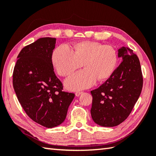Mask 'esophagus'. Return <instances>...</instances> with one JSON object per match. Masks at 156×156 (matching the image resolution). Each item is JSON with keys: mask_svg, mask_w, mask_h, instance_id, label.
Instances as JSON below:
<instances>
[{"mask_svg": "<svg viewBox=\"0 0 156 156\" xmlns=\"http://www.w3.org/2000/svg\"><path fill=\"white\" fill-rule=\"evenodd\" d=\"M81 93H82V91H77V92H76L75 94H76V96H77V97H78L79 95H80V94Z\"/></svg>", "mask_w": 156, "mask_h": 156, "instance_id": "esophagus-1", "label": "esophagus"}]
</instances>
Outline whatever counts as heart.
<instances>
[{"label": "heart", "mask_w": 156, "mask_h": 156, "mask_svg": "<svg viewBox=\"0 0 156 156\" xmlns=\"http://www.w3.org/2000/svg\"><path fill=\"white\" fill-rule=\"evenodd\" d=\"M51 61L58 74L63 77L72 74L82 63L85 69L65 82L68 89L76 90L92 87L97 79L99 81L108 80L114 72L118 55L110 45L83 41L74 46V51L68 45H60L53 51Z\"/></svg>", "instance_id": "b5f03b06"}]
</instances>
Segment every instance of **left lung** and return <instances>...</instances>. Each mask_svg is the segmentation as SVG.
Listing matches in <instances>:
<instances>
[{
	"instance_id": "1",
	"label": "left lung",
	"mask_w": 156,
	"mask_h": 156,
	"mask_svg": "<svg viewBox=\"0 0 156 156\" xmlns=\"http://www.w3.org/2000/svg\"><path fill=\"white\" fill-rule=\"evenodd\" d=\"M122 62L104 83L90 91L93 96L91 116L102 126H118L132 112L141 94L143 74L136 55L129 48L118 50Z\"/></svg>"
}]
</instances>
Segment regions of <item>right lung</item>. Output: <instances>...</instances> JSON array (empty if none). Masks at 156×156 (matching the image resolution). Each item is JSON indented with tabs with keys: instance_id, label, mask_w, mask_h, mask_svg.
<instances>
[{
	"instance_id": "right-lung-1",
	"label": "right lung",
	"mask_w": 156,
	"mask_h": 156,
	"mask_svg": "<svg viewBox=\"0 0 156 156\" xmlns=\"http://www.w3.org/2000/svg\"><path fill=\"white\" fill-rule=\"evenodd\" d=\"M56 38L38 39L23 47L17 56L13 85L18 101L33 121L53 128L65 120L74 93L63 91L55 74L51 56Z\"/></svg>"
}]
</instances>
